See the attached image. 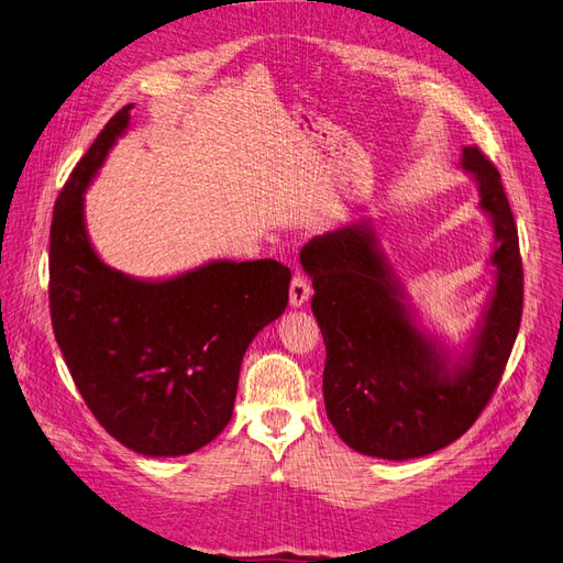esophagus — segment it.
Segmentation results:
<instances>
[{"mask_svg":"<svg viewBox=\"0 0 563 563\" xmlns=\"http://www.w3.org/2000/svg\"><path fill=\"white\" fill-rule=\"evenodd\" d=\"M310 296H312V286H310L308 277L294 275V279H291V291H288V298H291L294 308H300V305L308 302Z\"/></svg>","mask_w":563,"mask_h":563,"instance_id":"1","label":"esophagus"}]
</instances>
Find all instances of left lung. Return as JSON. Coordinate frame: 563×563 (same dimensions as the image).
Here are the masks:
<instances>
[{
    "label": "left lung",
    "mask_w": 563,
    "mask_h": 563,
    "mask_svg": "<svg viewBox=\"0 0 563 563\" xmlns=\"http://www.w3.org/2000/svg\"><path fill=\"white\" fill-rule=\"evenodd\" d=\"M463 168L479 183L498 242L496 291L467 364L451 368L408 319L371 228L312 236L300 251L327 345V413L364 455L408 460L449 446L482 416L512 354L523 310L517 223L498 168L479 147H463Z\"/></svg>",
    "instance_id": "left-lung-1"
}]
</instances>
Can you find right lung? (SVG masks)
<instances>
[{
	"label": "right lung",
	"mask_w": 563,
	"mask_h": 563,
	"mask_svg": "<svg viewBox=\"0 0 563 563\" xmlns=\"http://www.w3.org/2000/svg\"><path fill=\"white\" fill-rule=\"evenodd\" d=\"M126 106L98 133L56 199L48 308L70 376L106 432L143 455H187L232 418L244 352L288 302L291 269L216 261L139 282L98 261L84 190L129 126Z\"/></svg>",
	"instance_id": "1"
}]
</instances>
